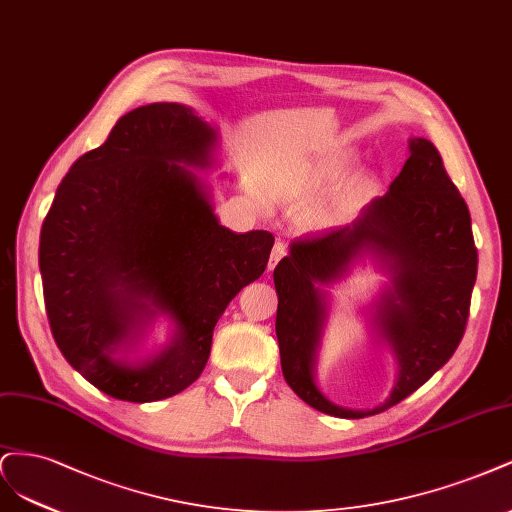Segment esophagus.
<instances>
[{
    "mask_svg": "<svg viewBox=\"0 0 512 512\" xmlns=\"http://www.w3.org/2000/svg\"><path fill=\"white\" fill-rule=\"evenodd\" d=\"M287 255V244L285 242H276L274 244V249H272V255H270V263H268V270H274L276 268V263L283 259Z\"/></svg>",
    "mask_w": 512,
    "mask_h": 512,
    "instance_id": "esophagus-1",
    "label": "esophagus"
}]
</instances>
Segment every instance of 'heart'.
I'll list each match as a JSON object with an SVG mask.
<instances>
[{"label": "heart", "instance_id": "1", "mask_svg": "<svg viewBox=\"0 0 512 512\" xmlns=\"http://www.w3.org/2000/svg\"><path fill=\"white\" fill-rule=\"evenodd\" d=\"M364 189V185H359V191ZM353 197H355V193H351V195H344L342 200H338V204H334L332 208L329 210H323V212H317V221H321V223H327V221H334V219H338V217H342V214L351 208V202H353Z\"/></svg>", "mask_w": 512, "mask_h": 512}]
</instances>
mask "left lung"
Listing matches in <instances>:
<instances>
[{"label":"left lung","mask_w":512,"mask_h":512,"mask_svg":"<svg viewBox=\"0 0 512 512\" xmlns=\"http://www.w3.org/2000/svg\"><path fill=\"white\" fill-rule=\"evenodd\" d=\"M361 254L392 274L375 307V322L399 359V383L372 411L329 403L314 383V361L326 305L321 284L337 279ZM478 253L470 210L444 170L438 148L410 140V157L389 191L372 200L351 225L308 234L291 244L274 268L276 338L287 385L325 415L361 419L383 412L440 370L466 332Z\"/></svg>","instance_id":"left-lung-1"}]
</instances>
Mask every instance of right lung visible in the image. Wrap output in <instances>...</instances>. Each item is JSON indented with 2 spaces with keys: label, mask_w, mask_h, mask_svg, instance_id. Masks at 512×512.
Segmentation results:
<instances>
[{
  "label": "right lung",
  "mask_w": 512,
  "mask_h": 512,
  "mask_svg": "<svg viewBox=\"0 0 512 512\" xmlns=\"http://www.w3.org/2000/svg\"><path fill=\"white\" fill-rule=\"evenodd\" d=\"M214 129L172 102L140 106L74 161L40 232L44 304L68 364L110 398L157 402L206 368L212 332L268 266L274 236L219 223L206 185ZM157 311L175 321L166 350L118 357Z\"/></svg>",
  "instance_id": "right-lung-1"
}]
</instances>
